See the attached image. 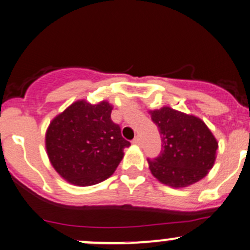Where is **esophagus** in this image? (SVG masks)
<instances>
[{"mask_svg":"<svg viewBox=\"0 0 250 250\" xmlns=\"http://www.w3.org/2000/svg\"><path fill=\"white\" fill-rule=\"evenodd\" d=\"M133 144H135V145H140L141 144V139L139 137H135L134 140H133Z\"/></svg>","mask_w":250,"mask_h":250,"instance_id":"34e87169","label":"esophagus"}]
</instances>
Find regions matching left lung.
<instances>
[{
	"instance_id": "8db88e82",
	"label": "left lung",
	"mask_w": 250,
	"mask_h": 250,
	"mask_svg": "<svg viewBox=\"0 0 250 250\" xmlns=\"http://www.w3.org/2000/svg\"><path fill=\"white\" fill-rule=\"evenodd\" d=\"M162 140L160 156L148 158L152 175L174 188L197 183L213 168L218 141L206 123L169 106L150 111Z\"/></svg>"
}]
</instances>
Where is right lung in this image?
I'll return each mask as SVG.
<instances>
[{
  "label": "right lung",
  "instance_id": "obj_1",
  "mask_svg": "<svg viewBox=\"0 0 250 250\" xmlns=\"http://www.w3.org/2000/svg\"><path fill=\"white\" fill-rule=\"evenodd\" d=\"M112 105L78 100L53 118L46 133V148L53 168L76 186H90L112 175L123 158L120 125L111 120Z\"/></svg>",
  "mask_w": 250,
  "mask_h": 250
}]
</instances>
